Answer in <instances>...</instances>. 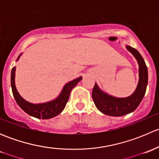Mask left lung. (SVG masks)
<instances>
[{"label":"left lung","instance_id":"left-lung-1","mask_svg":"<svg viewBox=\"0 0 159 159\" xmlns=\"http://www.w3.org/2000/svg\"><path fill=\"white\" fill-rule=\"evenodd\" d=\"M126 48L133 54L139 64V80L137 88L131 95L127 98H116L104 92L94 84L92 98L97 108L110 116H123L134 111L143 99L148 84V69L143 57L134 48L126 45Z\"/></svg>","mask_w":159,"mask_h":159}]
</instances>
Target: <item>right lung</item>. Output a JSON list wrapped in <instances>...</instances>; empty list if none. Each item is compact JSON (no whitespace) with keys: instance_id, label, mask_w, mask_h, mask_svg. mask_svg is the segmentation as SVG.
Masks as SVG:
<instances>
[{"instance_id":"1","label":"right lung","mask_w":159,"mask_h":159,"mask_svg":"<svg viewBox=\"0 0 159 159\" xmlns=\"http://www.w3.org/2000/svg\"><path fill=\"white\" fill-rule=\"evenodd\" d=\"M20 55H21V54L18 56L17 61H18V59L20 58ZM15 70L16 68L14 67L11 70V84L13 95H14L17 105L20 106V108L22 110L25 111L27 114H28L30 116L40 118V119L41 118H42V119H49V118H54V117L59 115L65 108V105H66L68 98H69V95L71 90L82 79V77H79V78L67 83L64 86L63 89H62L61 92L59 94L58 97L57 98L54 99L53 101L45 102V103L33 104L25 100L20 95V94L17 92V90L15 86V81H14Z\"/></svg>"}]
</instances>
